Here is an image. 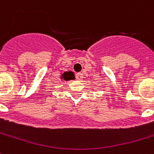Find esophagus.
Wrapping results in <instances>:
<instances>
[{
	"mask_svg": "<svg viewBox=\"0 0 154 154\" xmlns=\"http://www.w3.org/2000/svg\"><path fill=\"white\" fill-rule=\"evenodd\" d=\"M76 79L77 81H81V80L83 79V74L82 73H77L76 74Z\"/></svg>",
	"mask_w": 154,
	"mask_h": 154,
	"instance_id": "1",
	"label": "esophagus"
}]
</instances>
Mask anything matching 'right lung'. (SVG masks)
Segmentation results:
<instances>
[{
    "label": "right lung",
    "instance_id": "add662e5",
    "mask_svg": "<svg viewBox=\"0 0 154 154\" xmlns=\"http://www.w3.org/2000/svg\"><path fill=\"white\" fill-rule=\"evenodd\" d=\"M61 79H63L65 81H69V80L73 79V72H65L63 74H62Z\"/></svg>",
    "mask_w": 154,
    "mask_h": 154
}]
</instances>
